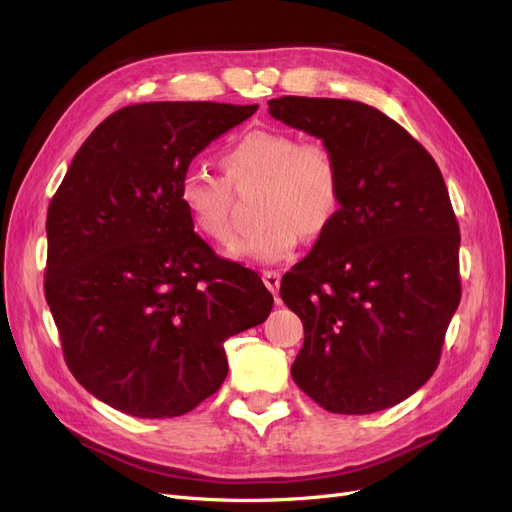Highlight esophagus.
Segmentation results:
<instances>
[{"instance_id":"34e87169","label":"esophagus","mask_w":512,"mask_h":512,"mask_svg":"<svg viewBox=\"0 0 512 512\" xmlns=\"http://www.w3.org/2000/svg\"><path fill=\"white\" fill-rule=\"evenodd\" d=\"M262 282H265V286H267L273 294H277V290H280L282 277H280V273H277V271H265V273H262Z\"/></svg>"}]
</instances>
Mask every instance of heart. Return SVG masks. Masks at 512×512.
Listing matches in <instances>:
<instances>
[{"label": "heart", "mask_w": 512, "mask_h": 512, "mask_svg": "<svg viewBox=\"0 0 512 512\" xmlns=\"http://www.w3.org/2000/svg\"><path fill=\"white\" fill-rule=\"evenodd\" d=\"M222 168L226 179L200 166L185 170L179 205L196 232L222 243L230 235V185L265 183L258 205L262 222L228 243L230 258L280 262L294 252L301 235L318 239L342 205V170L322 141L299 143L290 132L254 128L222 151Z\"/></svg>", "instance_id": "1"}]
</instances>
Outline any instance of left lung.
<instances>
[{
	"instance_id": "8db88e82",
	"label": "left lung",
	"mask_w": 512,
	"mask_h": 512,
	"mask_svg": "<svg viewBox=\"0 0 512 512\" xmlns=\"http://www.w3.org/2000/svg\"><path fill=\"white\" fill-rule=\"evenodd\" d=\"M269 113L329 145L342 205L280 294L303 322L292 380L335 414H371L431 378L461 299L459 224L427 149L378 108L284 96Z\"/></svg>"
}]
</instances>
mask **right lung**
<instances>
[{"mask_svg":"<svg viewBox=\"0 0 512 512\" xmlns=\"http://www.w3.org/2000/svg\"><path fill=\"white\" fill-rule=\"evenodd\" d=\"M256 108L123 106L89 134L51 200L46 303L72 376L115 410H194L228 374L226 339L271 314L258 275L215 256L179 205L192 160Z\"/></svg>","mask_w":512,"mask_h":512,"instance_id":"right-lung-1","label":"right lung"}]
</instances>
